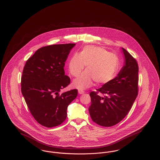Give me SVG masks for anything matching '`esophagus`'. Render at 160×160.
<instances>
[{"label":"esophagus","instance_id":"obj_1","mask_svg":"<svg viewBox=\"0 0 160 160\" xmlns=\"http://www.w3.org/2000/svg\"><path fill=\"white\" fill-rule=\"evenodd\" d=\"M78 94H83L85 92H84V91H83V90H78Z\"/></svg>","mask_w":160,"mask_h":160}]
</instances>
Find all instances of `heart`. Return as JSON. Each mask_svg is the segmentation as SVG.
<instances>
[{
    "mask_svg": "<svg viewBox=\"0 0 160 160\" xmlns=\"http://www.w3.org/2000/svg\"><path fill=\"white\" fill-rule=\"evenodd\" d=\"M86 66V71L73 82V86L84 90L90 88L94 82L98 86L107 85L118 74L119 69V58L107 50L93 46L85 47L78 54L71 58L68 69L70 74L77 77Z\"/></svg>",
    "mask_w": 160,
    "mask_h": 160,
    "instance_id": "obj_1",
    "label": "heart"
}]
</instances>
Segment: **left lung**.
Returning a JSON list of instances; mask_svg holds the SVG:
<instances>
[{"mask_svg":"<svg viewBox=\"0 0 160 160\" xmlns=\"http://www.w3.org/2000/svg\"><path fill=\"white\" fill-rule=\"evenodd\" d=\"M124 64L111 82L90 92L89 112L92 120L103 127L119 122L130 110L138 92V65L135 59L122 48Z\"/></svg>","mask_w":160,"mask_h":160,"instance_id":"1","label":"left lung"}]
</instances>
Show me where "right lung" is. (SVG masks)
<instances>
[{
  "mask_svg": "<svg viewBox=\"0 0 160 160\" xmlns=\"http://www.w3.org/2000/svg\"><path fill=\"white\" fill-rule=\"evenodd\" d=\"M75 46L69 43L41 48L25 64L21 92L32 115L46 127L62 123L67 117L68 105L77 96V89L59 94L71 82L64 75V67Z\"/></svg>",
  "mask_w": 160,
  "mask_h": 160,
  "instance_id": "add662e5",
  "label": "right lung"
}]
</instances>
